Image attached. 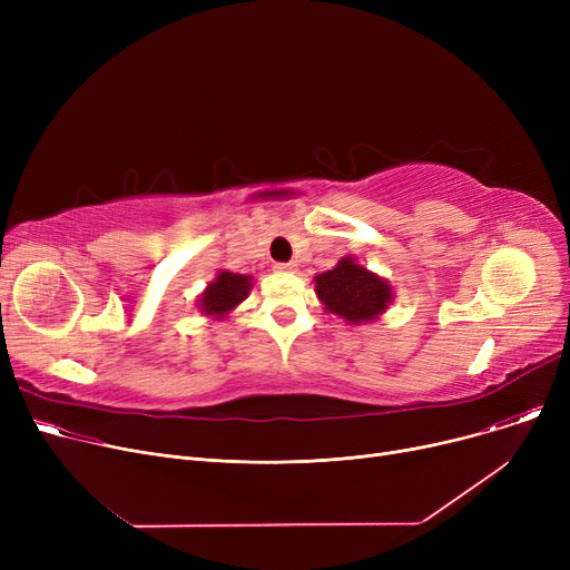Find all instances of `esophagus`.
I'll return each mask as SVG.
<instances>
[{
  "label": "esophagus",
  "mask_w": 570,
  "mask_h": 570,
  "mask_svg": "<svg viewBox=\"0 0 570 570\" xmlns=\"http://www.w3.org/2000/svg\"><path fill=\"white\" fill-rule=\"evenodd\" d=\"M277 273H295V263H275Z\"/></svg>",
  "instance_id": "1"
}]
</instances>
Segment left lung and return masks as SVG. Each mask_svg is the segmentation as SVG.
<instances>
[{
	"label": "left lung",
	"mask_w": 570,
	"mask_h": 570,
	"mask_svg": "<svg viewBox=\"0 0 570 570\" xmlns=\"http://www.w3.org/2000/svg\"><path fill=\"white\" fill-rule=\"evenodd\" d=\"M314 282L325 309L353 325L379 318L393 303V286L357 265L353 256H344L333 269L316 275Z\"/></svg>",
	"instance_id": "obj_1"
}]
</instances>
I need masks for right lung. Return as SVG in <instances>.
<instances>
[{
    "label": "right lung",
    "mask_w": 570,
    "mask_h": 570,
    "mask_svg": "<svg viewBox=\"0 0 570 570\" xmlns=\"http://www.w3.org/2000/svg\"><path fill=\"white\" fill-rule=\"evenodd\" d=\"M252 288V277L249 275H235L228 273V269H222V273L215 277V282H209L207 288L198 297V307L205 316H215L224 318L233 307L245 301Z\"/></svg>",
    "instance_id": "add662e5"
}]
</instances>
